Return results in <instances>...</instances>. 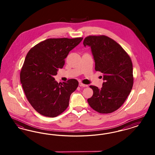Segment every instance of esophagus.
<instances>
[{"mask_svg": "<svg viewBox=\"0 0 155 155\" xmlns=\"http://www.w3.org/2000/svg\"><path fill=\"white\" fill-rule=\"evenodd\" d=\"M79 85H80V87H88V85L82 84V83H81V82L79 83Z\"/></svg>", "mask_w": 155, "mask_h": 155, "instance_id": "esophagus-1", "label": "esophagus"}]
</instances>
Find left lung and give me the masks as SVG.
Returning a JSON list of instances; mask_svg holds the SVG:
<instances>
[{
    "label": "left lung",
    "instance_id": "left-lung-1",
    "mask_svg": "<svg viewBox=\"0 0 155 155\" xmlns=\"http://www.w3.org/2000/svg\"><path fill=\"white\" fill-rule=\"evenodd\" d=\"M83 44L91 47L95 62V70L103 74L102 87L91 85L93 95L88 99L89 106L102 114L119 109L129 95L134 83L133 63L124 49L110 38L90 35Z\"/></svg>",
    "mask_w": 155,
    "mask_h": 155
}]
</instances>
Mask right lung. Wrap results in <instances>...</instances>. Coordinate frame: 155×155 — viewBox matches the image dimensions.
I'll list each match as a JSON object with an SVG mask.
<instances>
[{
    "label": "right lung",
    "instance_id": "add662e5",
    "mask_svg": "<svg viewBox=\"0 0 155 155\" xmlns=\"http://www.w3.org/2000/svg\"><path fill=\"white\" fill-rule=\"evenodd\" d=\"M82 39L50 38L28 52L21 70L20 81L27 100L39 114L54 117L68 106L70 95L78 87V82L70 79L60 84L53 77L64 66L70 51Z\"/></svg>",
    "mask_w": 155,
    "mask_h": 155
}]
</instances>
